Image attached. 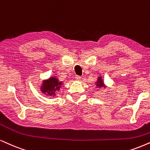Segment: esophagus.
I'll return each instance as SVG.
<instances>
[{
    "mask_svg": "<svg viewBox=\"0 0 150 150\" xmlns=\"http://www.w3.org/2000/svg\"><path fill=\"white\" fill-rule=\"evenodd\" d=\"M75 79H76L77 80H81V76H79V75H77V76L75 77Z\"/></svg>",
    "mask_w": 150,
    "mask_h": 150,
    "instance_id": "1",
    "label": "esophagus"
}]
</instances>
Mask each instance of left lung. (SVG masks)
<instances>
[{
  "instance_id": "obj_1",
  "label": "left lung",
  "mask_w": 150,
  "mask_h": 150,
  "mask_svg": "<svg viewBox=\"0 0 150 150\" xmlns=\"http://www.w3.org/2000/svg\"><path fill=\"white\" fill-rule=\"evenodd\" d=\"M97 86L99 87V88H100V87H102V86H103L104 85H103V81H102V79H101V77H99V78H98V81H97Z\"/></svg>"
}]
</instances>
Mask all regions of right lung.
<instances>
[{
    "label": "right lung",
    "mask_w": 150,
    "mask_h": 150,
    "mask_svg": "<svg viewBox=\"0 0 150 150\" xmlns=\"http://www.w3.org/2000/svg\"><path fill=\"white\" fill-rule=\"evenodd\" d=\"M62 82L59 81L58 79L55 77H50L48 80L43 81V86L41 87V91L43 93H46L49 96H55V93L60 89Z\"/></svg>",
    "instance_id": "right-lung-1"
}]
</instances>
